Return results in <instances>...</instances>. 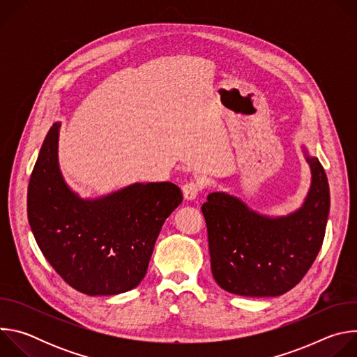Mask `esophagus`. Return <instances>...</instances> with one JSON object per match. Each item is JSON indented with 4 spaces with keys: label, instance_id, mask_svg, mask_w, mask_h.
Segmentation results:
<instances>
[{
    "label": "esophagus",
    "instance_id": "esophagus-1",
    "mask_svg": "<svg viewBox=\"0 0 357 357\" xmlns=\"http://www.w3.org/2000/svg\"><path fill=\"white\" fill-rule=\"evenodd\" d=\"M202 186L199 183H195V182H188L183 185L182 188V192H183V197L186 200H195L200 192Z\"/></svg>",
    "mask_w": 357,
    "mask_h": 357
}]
</instances>
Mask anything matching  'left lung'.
I'll list each match as a JSON object with an SVG mask.
<instances>
[{
	"label": "left lung",
	"instance_id": "left-lung-1",
	"mask_svg": "<svg viewBox=\"0 0 357 357\" xmlns=\"http://www.w3.org/2000/svg\"><path fill=\"white\" fill-rule=\"evenodd\" d=\"M301 148L311 185L298 209L281 216L264 215L218 189L202 205L212 274L225 291L278 296L294 288L315 261L329 216V183L319 160L303 144Z\"/></svg>",
	"mask_w": 357,
	"mask_h": 357
}]
</instances>
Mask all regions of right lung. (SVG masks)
<instances>
[{"mask_svg":"<svg viewBox=\"0 0 357 357\" xmlns=\"http://www.w3.org/2000/svg\"><path fill=\"white\" fill-rule=\"evenodd\" d=\"M61 121L50 127L28 186V220L49 264L86 295H117L139 285L164 222L181 205L171 182L131 183L82 197L59 167Z\"/></svg>","mask_w":357,"mask_h":357,"instance_id":"right-lung-1","label":"right lung"}]
</instances>
